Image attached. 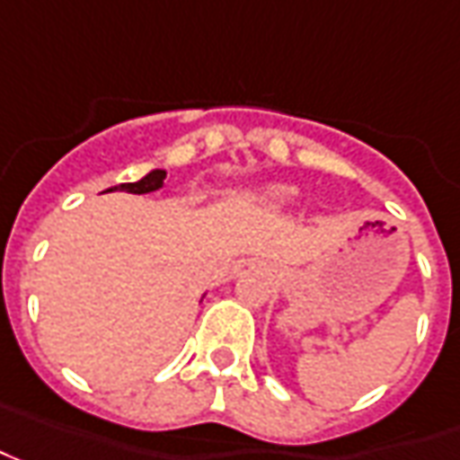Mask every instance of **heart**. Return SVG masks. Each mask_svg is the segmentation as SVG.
I'll return each mask as SVG.
<instances>
[{
    "mask_svg": "<svg viewBox=\"0 0 460 460\" xmlns=\"http://www.w3.org/2000/svg\"><path fill=\"white\" fill-rule=\"evenodd\" d=\"M294 197V190L291 187H280V184H276V187H266L263 190V199H270V202H286V199H291Z\"/></svg>",
    "mask_w": 460,
    "mask_h": 460,
    "instance_id": "b5f03b06",
    "label": "heart"
}]
</instances>
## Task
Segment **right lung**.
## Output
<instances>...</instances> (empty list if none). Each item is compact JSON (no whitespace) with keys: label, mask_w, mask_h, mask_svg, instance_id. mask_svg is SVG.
Here are the masks:
<instances>
[{"label":"right lung","mask_w":460,"mask_h":460,"mask_svg":"<svg viewBox=\"0 0 460 460\" xmlns=\"http://www.w3.org/2000/svg\"><path fill=\"white\" fill-rule=\"evenodd\" d=\"M166 180V172L164 169H154L151 174H146L144 180L138 181H128V184H119V187H111V190H121V192H131V194H146L154 192V190H159ZM108 190V192H111Z\"/></svg>","instance_id":"obj_1"}]
</instances>
